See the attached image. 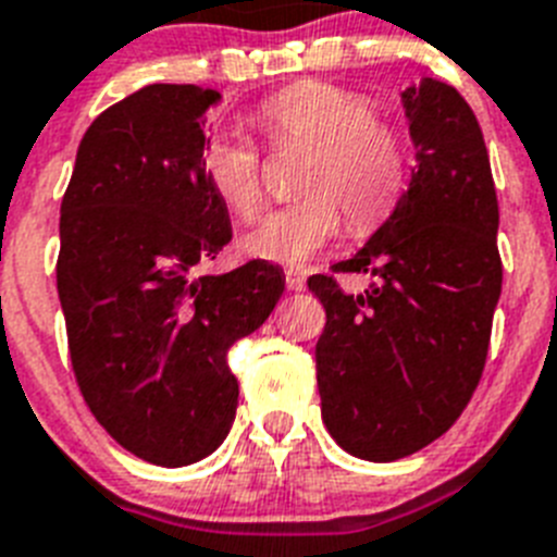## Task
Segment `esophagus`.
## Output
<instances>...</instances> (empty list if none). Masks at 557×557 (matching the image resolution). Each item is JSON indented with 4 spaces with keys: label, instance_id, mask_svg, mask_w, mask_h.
I'll list each match as a JSON object with an SVG mask.
<instances>
[{
    "label": "esophagus",
    "instance_id": "1",
    "mask_svg": "<svg viewBox=\"0 0 557 557\" xmlns=\"http://www.w3.org/2000/svg\"><path fill=\"white\" fill-rule=\"evenodd\" d=\"M285 285H288V292H302V288H306V277H302V272L288 269V272H285Z\"/></svg>",
    "mask_w": 557,
    "mask_h": 557
}]
</instances>
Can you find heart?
<instances>
[{"label":"heart","mask_w":557,"mask_h":557,"mask_svg":"<svg viewBox=\"0 0 557 557\" xmlns=\"http://www.w3.org/2000/svg\"><path fill=\"white\" fill-rule=\"evenodd\" d=\"M258 125L280 151H308L292 205L265 215L244 238L255 258L299 265L331 244L342 212L356 232H367L393 210L409 182V145L361 91L345 86H288L258 109ZM201 168L212 193L240 221L263 207L258 148L240 134H219L205 145Z\"/></svg>","instance_id":"1"}]
</instances>
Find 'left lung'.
I'll use <instances>...</instances> for the list:
<instances>
[{"label": "left lung", "mask_w": 557, "mask_h": 557, "mask_svg": "<svg viewBox=\"0 0 557 557\" xmlns=\"http://www.w3.org/2000/svg\"><path fill=\"white\" fill-rule=\"evenodd\" d=\"M418 168L393 215L333 272L375 283L347 294L331 274L317 342L322 420L347 454L393 462L446 434L482 379L502 294L499 201L482 128L454 86L400 95Z\"/></svg>", "instance_id": "8db88e82"}]
</instances>
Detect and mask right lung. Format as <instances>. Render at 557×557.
I'll list each match as a JSON object with an SVG mask.
<instances>
[{
    "instance_id": "obj_1",
    "label": "right lung",
    "mask_w": 557,
    "mask_h": 557,
    "mask_svg": "<svg viewBox=\"0 0 557 557\" xmlns=\"http://www.w3.org/2000/svg\"><path fill=\"white\" fill-rule=\"evenodd\" d=\"M219 100L151 84L109 106L77 145L61 201L58 299L81 395L125 451L162 468L224 443L238 409L226 352L285 288L269 260L193 274L232 240L201 168L205 111Z\"/></svg>"
}]
</instances>
